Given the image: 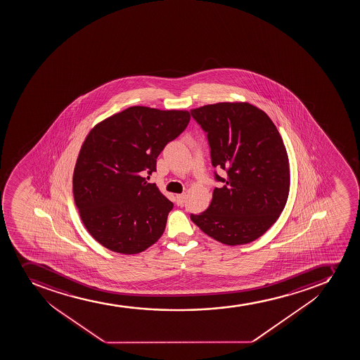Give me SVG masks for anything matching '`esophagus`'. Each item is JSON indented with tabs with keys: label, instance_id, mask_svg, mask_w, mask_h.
<instances>
[{
	"label": "esophagus",
	"instance_id": "1",
	"mask_svg": "<svg viewBox=\"0 0 360 360\" xmlns=\"http://www.w3.org/2000/svg\"><path fill=\"white\" fill-rule=\"evenodd\" d=\"M176 203H177L178 207H183L184 203H186V193L177 195V196H176Z\"/></svg>",
	"mask_w": 360,
	"mask_h": 360
}]
</instances>
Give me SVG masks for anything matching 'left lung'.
Wrapping results in <instances>:
<instances>
[{
    "label": "left lung",
    "mask_w": 360,
    "mask_h": 360,
    "mask_svg": "<svg viewBox=\"0 0 360 360\" xmlns=\"http://www.w3.org/2000/svg\"><path fill=\"white\" fill-rule=\"evenodd\" d=\"M207 136L214 181L207 210L190 218L211 238L240 245L259 238L288 200L290 169L274 122L249 103H217L190 111ZM227 174L221 178L217 169Z\"/></svg>",
    "instance_id": "left-lung-1"
}]
</instances>
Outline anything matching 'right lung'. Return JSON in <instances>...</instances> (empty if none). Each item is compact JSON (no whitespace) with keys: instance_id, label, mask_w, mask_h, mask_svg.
<instances>
[{"instance_id":"right-lung-1","label":"right lung","mask_w":360,"mask_h":360,"mask_svg":"<svg viewBox=\"0 0 360 360\" xmlns=\"http://www.w3.org/2000/svg\"><path fill=\"white\" fill-rule=\"evenodd\" d=\"M189 121L188 111L130 107L86 136L74 171V198L83 224L104 248L135 255L163 235L174 204L143 176L156 171L157 157Z\"/></svg>"}]
</instances>
